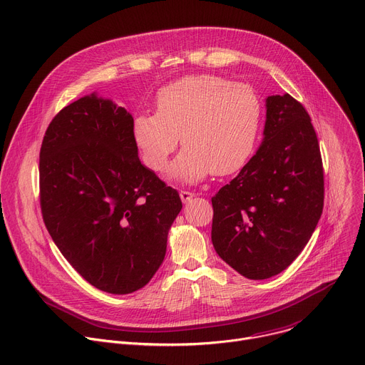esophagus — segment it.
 Returning <instances> with one entry per match:
<instances>
[{"instance_id":"1","label":"esophagus","mask_w":365,"mask_h":365,"mask_svg":"<svg viewBox=\"0 0 365 365\" xmlns=\"http://www.w3.org/2000/svg\"><path fill=\"white\" fill-rule=\"evenodd\" d=\"M180 199H182V202L183 203H187V202H190V199H193V196H195V193H192V192H187V190H180Z\"/></svg>"}]
</instances>
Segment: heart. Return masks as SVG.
I'll list each match as a JSON object with an SVG mask.
<instances>
[{"instance_id": "1", "label": "heart", "mask_w": 365, "mask_h": 365, "mask_svg": "<svg viewBox=\"0 0 365 365\" xmlns=\"http://www.w3.org/2000/svg\"><path fill=\"white\" fill-rule=\"evenodd\" d=\"M158 113L133 121V140L144 165L165 170L180 141L185 145L169 169V178L195 183L211 172L231 175L250 158L263 106L245 83L214 75H192L163 86L155 96Z\"/></svg>"}]
</instances>
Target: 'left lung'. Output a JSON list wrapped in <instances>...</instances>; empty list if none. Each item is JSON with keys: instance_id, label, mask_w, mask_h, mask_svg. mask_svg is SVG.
Segmentation results:
<instances>
[{"instance_id": "obj_1", "label": "left lung", "mask_w": 365, "mask_h": 365, "mask_svg": "<svg viewBox=\"0 0 365 365\" xmlns=\"http://www.w3.org/2000/svg\"><path fill=\"white\" fill-rule=\"evenodd\" d=\"M263 141L237 178L212 197V244L241 276L264 280L302 252L324 210L318 137L289 93L266 99Z\"/></svg>"}]
</instances>
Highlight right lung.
Returning a JSON list of instances; mask_svg holds the SVG:
<instances>
[{
    "instance_id": "right-lung-1",
    "label": "right lung",
    "mask_w": 365,
    "mask_h": 365,
    "mask_svg": "<svg viewBox=\"0 0 365 365\" xmlns=\"http://www.w3.org/2000/svg\"><path fill=\"white\" fill-rule=\"evenodd\" d=\"M133 121L93 92L51 120L40 148L46 228L88 283L113 294L151 280L182 210L178 190L141 165Z\"/></svg>"
}]
</instances>
